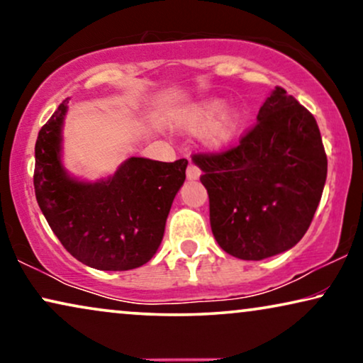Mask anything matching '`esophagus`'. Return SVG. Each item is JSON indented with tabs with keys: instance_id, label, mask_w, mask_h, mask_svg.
Here are the masks:
<instances>
[{
	"instance_id": "esophagus-1",
	"label": "esophagus",
	"mask_w": 363,
	"mask_h": 363,
	"mask_svg": "<svg viewBox=\"0 0 363 363\" xmlns=\"http://www.w3.org/2000/svg\"><path fill=\"white\" fill-rule=\"evenodd\" d=\"M200 175H201L200 168H198L196 165H193V163H190V165H188V168H186V178H188V180H198Z\"/></svg>"
}]
</instances>
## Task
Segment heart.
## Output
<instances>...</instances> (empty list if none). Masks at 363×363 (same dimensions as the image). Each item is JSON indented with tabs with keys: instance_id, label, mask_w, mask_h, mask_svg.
<instances>
[{
	"instance_id": "1",
	"label": "heart",
	"mask_w": 363,
	"mask_h": 363,
	"mask_svg": "<svg viewBox=\"0 0 363 363\" xmlns=\"http://www.w3.org/2000/svg\"><path fill=\"white\" fill-rule=\"evenodd\" d=\"M183 127L190 133L205 132V143L211 150L228 148L242 127V113L235 107L225 108L221 99H206L191 106L182 117Z\"/></svg>"
}]
</instances>
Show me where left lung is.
I'll use <instances>...</instances> for the list:
<instances>
[{
  "mask_svg": "<svg viewBox=\"0 0 363 363\" xmlns=\"http://www.w3.org/2000/svg\"><path fill=\"white\" fill-rule=\"evenodd\" d=\"M210 223L228 255L261 261L296 246L311 226L327 178V157L312 113L282 87L236 147L198 153Z\"/></svg>",
  "mask_w": 363,
  "mask_h": 363,
  "instance_id": "obj_1",
  "label": "left lung"
}]
</instances>
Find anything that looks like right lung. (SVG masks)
I'll return each mask as SVG.
<instances>
[{
  "instance_id": "add662e5",
  "label": "right lung",
  "mask_w": 363,
  "mask_h": 363,
  "mask_svg": "<svg viewBox=\"0 0 363 363\" xmlns=\"http://www.w3.org/2000/svg\"><path fill=\"white\" fill-rule=\"evenodd\" d=\"M69 99L39 130L34 157L38 205L62 246L101 271L140 267L155 255L188 160L167 163L130 157L116 173L79 180L62 163V127Z\"/></svg>"
}]
</instances>
